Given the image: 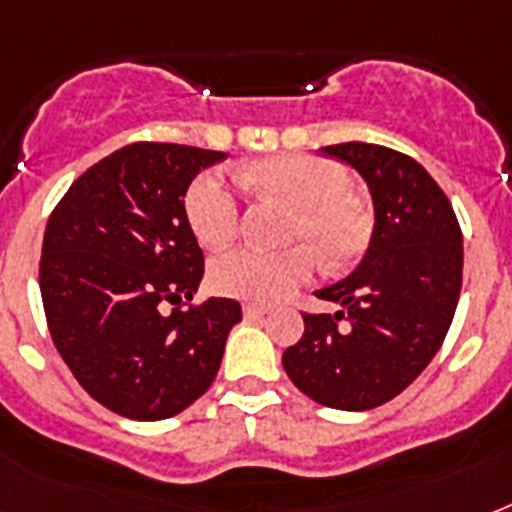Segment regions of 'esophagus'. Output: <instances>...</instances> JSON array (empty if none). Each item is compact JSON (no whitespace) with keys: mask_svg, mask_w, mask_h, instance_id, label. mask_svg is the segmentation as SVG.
I'll list each match as a JSON object with an SVG mask.
<instances>
[{"mask_svg":"<svg viewBox=\"0 0 512 512\" xmlns=\"http://www.w3.org/2000/svg\"><path fill=\"white\" fill-rule=\"evenodd\" d=\"M265 313H268V305H257V303H247V305H244V316H247L249 321L263 319Z\"/></svg>","mask_w":512,"mask_h":512,"instance_id":"obj_1","label":"esophagus"}]
</instances>
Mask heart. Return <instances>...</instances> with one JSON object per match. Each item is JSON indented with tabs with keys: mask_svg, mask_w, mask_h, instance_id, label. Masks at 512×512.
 <instances>
[{
	"mask_svg": "<svg viewBox=\"0 0 512 512\" xmlns=\"http://www.w3.org/2000/svg\"><path fill=\"white\" fill-rule=\"evenodd\" d=\"M241 177L292 207L284 241L300 244L281 252L233 249L220 255L209 265V284L220 295L271 303L311 276L313 252L327 268H337L369 244L372 220L348 193V175L335 162L308 154L268 156L249 164ZM183 209L201 247L220 249L239 233V201L220 172L193 177Z\"/></svg>",
	"mask_w": 512,
	"mask_h": 512,
	"instance_id": "1",
	"label": "heart"
}]
</instances>
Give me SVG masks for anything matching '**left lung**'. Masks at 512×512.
Instances as JSON below:
<instances>
[{
    "label": "left lung",
    "mask_w": 512,
    "mask_h": 512,
    "mask_svg": "<svg viewBox=\"0 0 512 512\" xmlns=\"http://www.w3.org/2000/svg\"><path fill=\"white\" fill-rule=\"evenodd\" d=\"M321 151L366 180L374 233L356 271L316 292L342 311L303 313V337L281 364L316 404L364 412L412 385L441 348L462 289V231L446 193L412 156L374 143Z\"/></svg>",
    "instance_id": "obj_1"
}]
</instances>
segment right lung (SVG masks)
<instances>
[{
    "label": "right lung",
    "mask_w": 512,
    "mask_h": 512,
    "mask_svg": "<svg viewBox=\"0 0 512 512\" xmlns=\"http://www.w3.org/2000/svg\"><path fill=\"white\" fill-rule=\"evenodd\" d=\"M223 159L177 143L124 146L76 177L44 228L39 289L52 342L76 382L130 420H167L204 396L241 321L228 297L182 311L204 273L183 196Z\"/></svg>",
    "instance_id": "1"
}]
</instances>
